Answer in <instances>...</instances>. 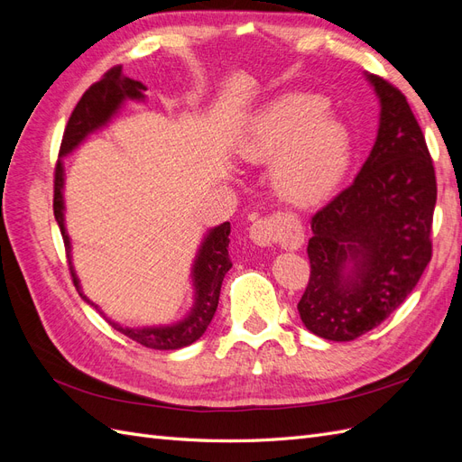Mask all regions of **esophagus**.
<instances>
[{"mask_svg": "<svg viewBox=\"0 0 462 462\" xmlns=\"http://www.w3.org/2000/svg\"><path fill=\"white\" fill-rule=\"evenodd\" d=\"M250 241L258 246H272L273 243H283L285 246L297 248L300 245V233L289 227L279 216L260 217L248 229Z\"/></svg>", "mask_w": 462, "mask_h": 462, "instance_id": "34e87169", "label": "esophagus"}]
</instances>
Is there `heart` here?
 <instances>
[{"instance_id":"1","label":"heart","mask_w":462,"mask_h":462,"mask_svg":"<svg viewBox=\"0 0 462 462\" xmlns=\"http://www.w3.org/2000/svg\"><path fill=\"white\" fill-rule=\"evenodd\" d=\"M328 111L324 96L289 92L258 114L236 144L245 162L273 163V187L292 206L326 202L351 163V136Z\"/></svg>"}]
</instances>
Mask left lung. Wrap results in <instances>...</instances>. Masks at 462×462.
I'll list each match as a JSON object with an SVG mask.
<instances>
[{"mask_svg": "<svg viewBox=\"0 0 462 462\" xmlns=\"http://www.w3.org/2000/svg\"><path fill=\"white\" fill-rule=\"evenodd\" d=\"M380 129L351 187L312 216L310 279L299 302L306 329L353 341L404 302L431 260L436 171L404 94L366 75Z\"/></svg>", "mask_w": 462, "mask_h": 462, "instance_id": "8db88e82", "label": "left lung"}]
</instances>
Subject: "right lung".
Instances as JSON below:
<instances>
[{
    "label": "right lung",
    "mask_w": 462,
    "mask_h": 462,
    "mask_svg": "<svg viewBox=\"0 0 462 462\" xmlns=\"http://www.w3.org/2000/svg\"><path fill=\"white\" fill-rule=\"evenodd\" d=\"M146 87L143 82L133 80L121 73V67H114L82 94L79 104L75 106L71 117L67 121V127L63 133V141L60 148V156H67L69 152L75 150L85 138L94 133L96 129L104 127L107 121L117 114V109L125 100H144ZM65 202H63V163L58 162L55 165V179H53V216L61 229V236L67 250L69 265H71L73 283L79 291V295L85 299L90 306H97L82 295L77 273L71 263V243H69V235L65 229ZM229 233L231 226L229 221L221 223V226L209 229L200 245V250L192 265V285H194V304L190 314L173 326H160V328H123L109 318L111 328H116L129 339L141 343L148 348H158V351H175V348H183L194 341H199L204 331L208 329L209 321H212L217 302H219V291L223 277L231 268L229 260Z\"/></svg>",
    "instance_id": "obj_1"
}]
</instances>
